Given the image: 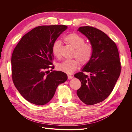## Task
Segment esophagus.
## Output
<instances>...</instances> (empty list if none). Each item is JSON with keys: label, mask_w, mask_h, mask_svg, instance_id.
<instances>
[{"label": "esophagus", "mask_w": 132, "mask_h": 132, "mask_svg": "<svg viewBox=\"0 0 132 132\" xmlns=\"http://www.w3.org/2000/svg\"><path fill=\"white\" fill-rule=\"evenodd\" d=\"M72 78H73L72 76H71V75H68V79L69 80H70V79H71Z\"/></svg>", "instance_id": "34e87169"}]
</instances>
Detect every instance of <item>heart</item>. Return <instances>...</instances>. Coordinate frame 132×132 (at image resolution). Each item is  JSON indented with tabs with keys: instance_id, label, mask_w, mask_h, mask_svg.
I'll use <instances>...</instances> for the list:
<instances>
[{
	"instance_id": "heart-1",
	"label": "heart",
	"mask_w": 132,
	"mask_h": 132,
	"mask_svg": "<svg viewBox=\"0 0 132 132\" xmlns=\"http://www.w3.org/2000/svg\"><path fill=\"white\" fill-rule=\"evenodd\" d=\"M65 41L74 48L73 57L77 59L65 60L58 65V69L63 72L71 74L76 70L79 65V61L81 64L88 63L93 54V48L90 44L85 43V39L77 33H71L64 37ZM61 42L56 41L52 47V51L54 56H60V48Z\"/></svg>"
}]
</instances>
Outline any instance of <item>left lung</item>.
Returning <instances> with one entry per match:
<instances>
[{
	"mask_svg": "<svg viewBox=\"0 0 132 132\" xmlns=\"http://www.w3.org/2000/svg\"><path fill=\"white\" fill-rule=\"evenodd\" d=\"M78 31L90 41L93 54L81 72L74 75L81 83L77 94L82 102L93 105L112 93L121 73V62L116 45L103 32L91 26H82ZM84 72H89V77Z\"/></svg>",
	"mask_w": 132,
	"mask_h": 132,
	"instance_id": "1",
	"label": "left lung"
}]
</instances>
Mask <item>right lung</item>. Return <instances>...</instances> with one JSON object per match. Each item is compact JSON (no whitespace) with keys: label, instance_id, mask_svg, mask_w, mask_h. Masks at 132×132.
I'll return each mask as SVG.
<instances>
[{"label":"right lung","instance_id":"right-lung-1","mask_svg":"<svg viewBox=\"0 0 132 132\" xmlns=\"http://www.w3.org/2000/svg\"><path fill=\"white\" fill-rule=\"evenodd\" d=\"M67 27H35L22 36L14 48L11 61L12 79L20 94L29 102L46 104L53 98L58 86L67 80V75L61 71L46 74L48 69L54 68L51 66L53 59V44Z\"/></svg>","mask_w":132,"mask_h":132}]
</instances>
